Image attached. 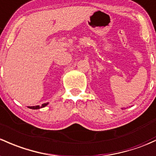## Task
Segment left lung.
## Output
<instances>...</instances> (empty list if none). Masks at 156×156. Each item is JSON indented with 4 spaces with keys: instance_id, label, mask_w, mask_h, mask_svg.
I'll use <instances>...</instances> for the list:
<instances>
[{
    "instance_id": "1",
    "label": "left lung",
    "mask_w": 156,
    "mask_h": 156,
    "mask_svg": "<svg viewBox=\"0 0 156 156\" xmlns=\"http://www.w3.org/2000/svg\"><path fill=\"white\" fill-rule=\"evenodd\" d=\"M123 109H126V108H122V110H123Z\"/></svg>"
}]
</instances>
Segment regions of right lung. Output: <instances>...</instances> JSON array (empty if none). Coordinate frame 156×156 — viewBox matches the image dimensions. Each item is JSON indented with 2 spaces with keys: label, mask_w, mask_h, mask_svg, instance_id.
Segmentation results:
<instances>
[{
  "label": "right lung",
  "mask_w": 156,
  "mask_h": 156,
  "mask_svg": "<svg viewBox=\"0 0 156 156\" xmlns=\"http://www.w3.org/2000/svg\"><path fill=\"white\" fill-rule=\"evenodd\" d=\"M48 102H47V103H44V104H42L41 106H39V105H37V106H28V108H30V109H34V110H35V109H39V108H42L45 107V106H46V105H48Z\"/></svg>",
  "instance_id": "obj_1"
}]
</instances>
